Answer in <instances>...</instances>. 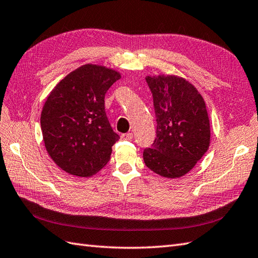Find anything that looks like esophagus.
Here are the masks:
<instances>
[{
	"mask_svg": "<svg viewBox=\"0 0 258 258\" xmlns=\"http://www.w3.org/2000/svg\"><path fill=\"white\" fill-rule=\"evenodd\" d=\"M134 138V135L131 133H128V134H123L121 135V139L122 140H131Z\"/></svg>",
	"mask_w": 258,
	"mask_h": 258,
	"instance_id": "34e87169",
	"label": "esophagus"
}]
</instances>
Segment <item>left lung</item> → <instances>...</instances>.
Here are the masks:
<instances>
[{
  "instance_id": "8db88e82",
  "label": "left lung",
  "mask_w": 258,
  "mask_h": 258,
  "mask_svg": "<svg viewBox=\"0 0 258 258\" xmlns=\"http://www.w3.org/2000/svg\"><path fill=\"white\" fill-rule=\"evenodd\" d=\"M157 116V137L145 149L144 161L168 179L185 175L208 151L210 119L202 95L176 75L146 76Z\"/></svg>"
}]
</instances>
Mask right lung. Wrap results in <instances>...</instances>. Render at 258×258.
I'll list each match as a JSON object with an SVG mask.
<instances>
[{
  "label": "right lung",
  "instance_id": "add662e5",
  "mask_svg": "<svg viewBox=\"0 0 258 258\" xmlns=\"http://www.w3.org/2000/svg\"><path fill=\"white\" fill-rule=\"evenodd\" d=\"M121 78L112 68L85 64L68 74L47 96L41 128L51 160L72 175L89 177L110 160L119 140L105 111V95Z\"/></svg>",
  "mask_w": 258,
  "mask_h": 258
}]
</instances>
